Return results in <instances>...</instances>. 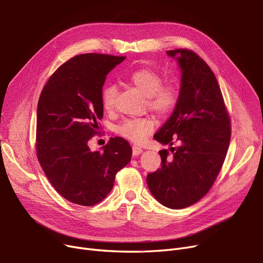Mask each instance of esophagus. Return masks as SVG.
<instances>
[{"label":"esophagus","mask_w":263,"mask_h":263,"mask_svg":"<svg viewBox=\"0 0 263 263\" xmlns=\"http://www.w3.org/2000/svg\"><path fill=\"white\" fill-rule=\"evenodd\" d=\"M132 153H133V156H140L142 153H143V149L140 147V146H132Z\"/></svg>","instance_id":"esophagus-1"}]
</instances>
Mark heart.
<instances>
[{
  "mask_svg": "<svg viewBox=\"0 0 263 263\" xmlns=\"http://www.w3.org/2000/svg\"><path fill=\"white\" fill-rule=\"evenodd\" d=\"M127 81L147 97L148 108L164 117L174 110L178 102V90L174 85H162L163 79L157 71L148 67L138 68L127 76ZM117 90L114 85H105L102 89L101 101L105 109L115 103ZM156 121L151 117L128 120L118 127L117 132L132 142L141 143L155 129Z\"/></svg>",
  "mask_w": 263,
  "mask_h": 263,
  "instance_id": "b5f03b06",
  "label": "heart"
}]
</instances>
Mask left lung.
I'll use <instances>...</instances> for the list:
<instances>
[{
	"label": "left lung",
	"instance_id": "obj_1",
	"mask_svg": "<svg viewBox=\"0 0 263 263\" xmlns=\"http://www.w3.org/2000/svg\"><path fill=\"white\" fill-rule=\"evenodd\" d=\"M181 72L178 102L172 115L154 139L170 147L160 151L161 168L147 175L155 199L180 210L202 199L218 176L231 139L228 115L218 82L211 67L191 50L166 51Z\"/></svg>",
	"mask_w": 263,
	"mask_h": 263
}]
</instances>
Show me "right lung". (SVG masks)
Listing matches in <instances>:
<instances>
[{
	"label": "right lung",
	"mask_w": 263,
	"mask_h": 263,
	"mask_svg": "<svg viewBox=\"0 0 263 263\" xmlns=\"http://www.w3.org/2000/svg\"><path fill=\"white\" fill-rule=\"evenodd\" d=\"M125 57L83 53L63 63L42 90L36 115V155L45 175L61 197L92 206L110 192L118 171L132 156L122 138L102 152L88 141L103 117L101 101L106 75Z\"/></svg>",
	"instance_id": "obj_1"
}]
</instances>
